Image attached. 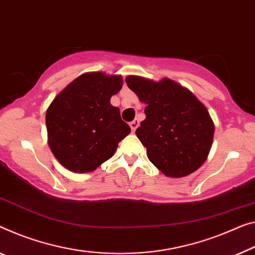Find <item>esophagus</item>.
Wrapping results in <instances>:
<instances>
[{
	"mask_svg": "<svg viewBox=\"0 0 255 255\" xmlns=\"http://www.w3.org/2000/svg\"><path fill=\"white\" fill-rule=\"evenodd\" d=\"M130 127H131V130H132V131H135V128L139 127V121H138V120L132 121V122L130 123Z\"/></svg>",
	"mask_w": 255,
	"mask_h": 255,
	"instance_id": "esophagus-1",
	"label": "esophagus"
}]
</instances>
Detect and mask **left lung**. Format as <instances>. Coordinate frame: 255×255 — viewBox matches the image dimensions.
Returning <instances> with one entry per match:
<instances>
[{"mask_svg": "<svg viewBox=\"0 0 255 255\" xmlns=\"http://www.w3.org/2000/svg\"><path fill=\"white\" fill-rule=\"evenodd\" d=\"M125 81L146 104V120L135 134L150 162L167 177L193 173L205 162L213 142L214 125L205 106L168 78L154 82L128 76Z\"/></svg>", "mask_w": 255, "mask_h": 255, "instance_id": "1", "label": "left lung"}]
</instances>
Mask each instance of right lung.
<instances>
[{
  "mask_svg": "<svg viewBox=\"0 0 255 255\" xmlns=\"http://www.w3.org/2000/svg\"><path fill=\"white\" fill-rule=\"evenodd\" d=\"M122 77L88 73L75 78L46 111L49 146L66 168L91 172L115 154L131 128L111 105Z\"/></svg>",
  "mask_w": 255,
  "mask_h": 255,
  "instance_id": "add662e5",
  "label": "right lung"
}]
</instances>
